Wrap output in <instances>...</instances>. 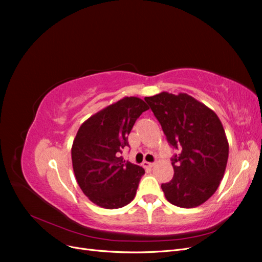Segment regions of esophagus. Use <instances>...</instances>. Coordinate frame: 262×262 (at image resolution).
<instances>
[{
	"label": "esophagus",
	"mask_w": 262,
	"mask_h": 262,
	"mask_svg": "<svg viewBox=\"0 0 262 262\" xmlns=\"http://www.w3.org/2000/svg\"><path fill=\"white\" fill-rule=\"evenodd\" d=\"M142 165H143V167H144V168H150V167H153V166H154V163L143 162V164H142Z\"/></svg>",
	"instance_id": "34e87169"
}]
</instances>
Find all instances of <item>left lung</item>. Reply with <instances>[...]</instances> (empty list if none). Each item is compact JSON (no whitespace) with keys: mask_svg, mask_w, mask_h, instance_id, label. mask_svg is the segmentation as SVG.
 I'll use <instances>...</instances> for the list:
<instances>
[{"mask_svg":"<svg viewBox=\"0 0 262 262\" xmlns=\"http://www.w3.org/2000/svg\"><path fill=\"white\" fill-rule=\"evenodd\" d=\"M144 99L169 145L180 150L170 158L172 179L162 184L166 199L176 207L195 208L223 179L228 158L223 125L213 110L187 94L163 92Z\"/></svg>","mask_w":262,"mask_h":262,"instance_id":"1","label":"left lung"}]
</instances>
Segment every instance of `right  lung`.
I'll use <instances>...</instances> for the list:
<instances>
[{
    "label": "right lung",
    "mask_w": 262,
    "mask_h": 262,
    "mask_svg": "<svg viewBox=\"0 0 262 262\" xmlns=\"http://www.w3.org/2000/svg\"><path fill=\"white\" fill-rule=\"evenodd\" d=\"M148 109L138 97H124L100 110L80 126L72 146V164L78 186L95 204L118 209L136 196L145 170L123 161L128 136L137 119Z\"/></svg>",
    "instance_id": "1"
}]
</instances>
